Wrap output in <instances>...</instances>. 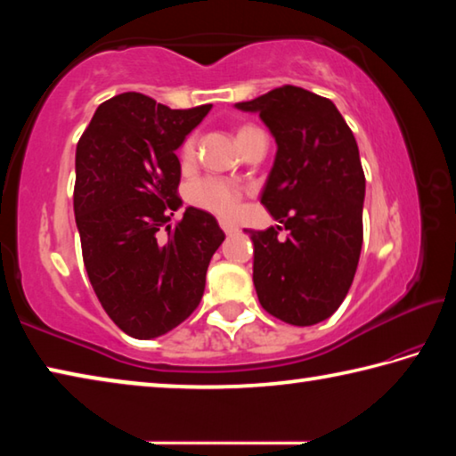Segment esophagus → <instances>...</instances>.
Returning <instances> with one entry per match:
<instances>
[{"instance_id": "1", "label": "esophagus", "mask_w": 456, "mask_h": 456, "mask_svg": "<svg viewBox=\"0 0 456 456\" xmlns=\"http://www.w3.org/2000/svg\"><path fill=\"white\" fill-rule=\"evenodd\" d=\"M219 225H221V229H223V231H225V233H227V235H231V233H235V231H237V225H233V223H229V221H221V223H219Z\"/></svg>"}]
</instances>
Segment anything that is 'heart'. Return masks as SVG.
Returning <instances> with one entry per match:
<instances>
[{
    "label": "heart",
    "mask_w": 456,
    "mask_h": 456,
    "mask_svg": "<svg viewBox=\"0 0 456 456\" xmlns=\"http://www.w3.org/2000/svg\"><path fill=\"white\" fill-rule=\"evenodd\" d=\"M257 128L253 126H241L237 130V141L247 134L256 133ZM197 154V136L191 134L181 146V159L183 163H192ZM192 200L199 207L207 211H213L221 215V217H233L239 211V200H241V189L235 183H229L225 179H205L195 184L192 189Z\"/></svg>",
    "instance_id": "heart-1"
}]
</instances>
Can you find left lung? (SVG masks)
Wrapping results in <instances>:
<instances>
[{
  "label": "left lung",
  "instance_id": "obj_1",
  "mask_svg": "<svg viewBox=\"0 0 456 456\" xmlns=\"http://www.w3.org/2000/svg\"><path fill=\"white\" fill-rule=\"evenodd\" d=\"M277 142L261 205L281 227L251 231L253 283L264 310L291 326L328 320L356 273L366 179L356 138L336 104L297 86L249 102Z\"/></svg>",
  "mask_w": 456,
  "mask_h": 456
}]
</instances>
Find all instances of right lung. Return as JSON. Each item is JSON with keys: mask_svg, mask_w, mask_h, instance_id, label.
I'll list each match as a JSON object with an SVG mask.
<instances>
[{"mask_svg": "<svg viewBox=\"0 0 456 456\" xmlns=\"http://www.w3.org/2000/svg\"><path fill=\"white\" fill-rule=\"evenodd\" d=\"M209 110H173L125 92L96 108L76 146L84 265L104 312L136 339L163 336L197 310L207 267L225 239L217 219L195 207L168 225L181 205L176 149Z\"/></svg>", "mask_w": 456, "mask_h": 456, "instance_id": "obj_1", "label": "right lung"}]
</instances>
